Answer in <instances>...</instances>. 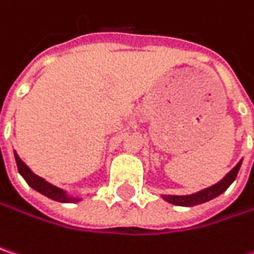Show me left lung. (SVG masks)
I'll return each instance as SVG.
<instances>
[{"instance_id":"8db88e82","label":"left lung","mask_w":254,"mask_h":254,"mask_svg":"<svg viewBox=\"0 0 254 254\" xmlns=\"http://www.w3.org/2000/svg\"><path fill=\"white\" fill-rule=\"evenodd\" d=\"M240 166H241V160L218 184H215V185H212L209 188H204V190H201V191H198L195 194H190V195H162V197L168 203H172V204H177V206H187V207L206 203V201H209V200H212V198H215V197H218V195H221L222 192L227 191V188L235 181V178L238 175Z\"/></svg>"}]
</instances>
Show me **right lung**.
<instances>
[{
    "mask_svg": "<svg viewBox=\"0 0 254 254\" xmlns=\"http://www.w3.org/2000/svg\"><path fill=\"white\" fill-rule=\"evenodd\" d=\"M14 157H16V163H17V169H19V174L25 178V181L27 182L29 187H32L33 190H36L38 192L44 194L45 197L51 198V200H56V201H60V203H77L80 201V198H75V197H69L66 194L64 190L47 182L44 178L35 175L27 166L26 163L19 157V154L14 151Z\"/></svg>",
    "mask_w": 254,
    "mask_h": 254,
    "instance_id": "right-lung-1",
    "label": "right lung"
}]
</instances>
